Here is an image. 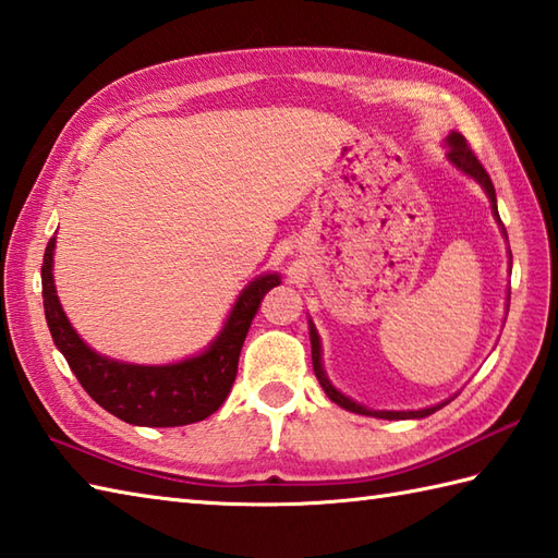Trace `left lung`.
<instances>
[{
    "label": "left lung",
    "instance_id": "left-lung-1",
    "mask_svg": "<svg viewBox=\"0 0 558 558\" xmlns=\"http://www.w3.org/2000/svg\"><path fill=\"white\" fill-rule=\"evenodd\" d=\"M447 145H450V151H447V159H450L457 169L469 173V177L476 179L478 183L484 185V191L488 193L490 198V205H494V213L498 215V207H496V189H494V181H490V177L484 169V163L476 159V155L472 151V147L466 145V140L460 135V133H452L450 137H447ZM310 338H312V365H314V375L316 379H319V385L324 387L326 397H329L331 401H336L338 407H343L345 411H353V413H360V416H377V418H389V421H403V418H425L430 416V413H435L438 409H442L445 403H438V407H430V409H421V411H369L365 407H360V403H355L353 399L343 397L341 391H338L329 379H326L324 369H322V345H319V336H316L314 326H310Z\"/></svg>",
    "mask_w": 558,
    "mask_h": 558
}]
</instances>
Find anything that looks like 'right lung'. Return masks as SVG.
Segmentation results:
<instances>
[{
    "instance_id": "obj_1",
    "label": "right lung",
    "mask_w": 558,
    "mask_h": 558,
    "mask_svg": "<svg viewBox=\"0 0 558 558\" xmlns=\"http://www.w3.org/2000/svg\"><path fill=\"white\" fill-rule=\"evenodd\" d=\"M52 251L50 239L43 256V310L58 351L68 360L74 377L86 395L116 418L147 425V428H173L203 421L222 407L234 385L239 353L251 322L270 288L280 286L276 272L251 282L239 294L232 314L220 338L198 357H189L177 365H128L94 353L64 316L52 286Z\"/></svg>"
}]
</instances>
